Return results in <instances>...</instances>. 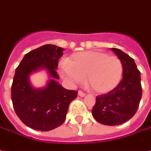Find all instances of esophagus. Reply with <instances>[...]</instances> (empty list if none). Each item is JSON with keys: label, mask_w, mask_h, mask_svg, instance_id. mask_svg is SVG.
Segmentation results:
<instances>
[{"label": "esophagus", "mask_w": 151, "mask_h": 151, "mask_svg": "<svg viewBox=\"0 0 151 151\" xmlns=\"http://www.w3.org/2000/svg\"><path fill=\"white\" fill-rule=\"evenodd\" d=\"M78 95H79L80 97H84L86 95V93H83V91H78Z\"/></svg>", "instance_id": "obj_1"}]
</instances>
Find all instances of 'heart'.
<instances>
[{"instance_id": "heart-1", "label": "heart", "mask_w": 151, "mask_h": 151, "mask_svg": "<svg viewBox=\"0 0 151 151\" xmlns=\"http://www.w3.org/2000/svg\"><path fill=\"white\" fill-rule=\"evenodd\" d=\"M63 79L70 84L86 83L97 93H107L120 83L124 72L122 60L114 55L101 51H87L73 54L67 63L59 68Z\"/></svg>"}]
</instances>
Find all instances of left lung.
I'll return each mask as SVG.
<instances>
[{
	"label": "left lung",
	"instance_id": "left-lung-1",
	"mask_svg": "<svg viewBox=\"0 0 151 151\" xmlns=\"http://www.w3.org/2000/svg\"><path fill=\"white\" fill-rule=\"evenodd\" d=\"M111 50L123 63L122 79L114 90L97 96L92 110L95 120L107 126L120 125L132 118L142 96L140 73L134 59L118 49Z\"/></svg>",
	"mask_w": 151,
	"mask_h": 151
}]
</instances>
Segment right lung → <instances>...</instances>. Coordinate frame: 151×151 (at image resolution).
Listing matches in <instances>:
<instances>
[{
    "instance_id": "add662e5",
    "label": "right lung",
    "mask_w": 151,
    "mask_h": 151,
    "mask_svg": "<svg viewBox=\"0 0 151 151\" xmlns=\"http://www.w3.org/2000/svg\"><path fill=\"white\" fill-rule=\"evenodd\" d=\"M63 49L45 45L29 52L16 68L11 86V100L15 113L25 126L31 129L48 132L64 122L69 104L78 92L63 88L55 80L59 79L56 69ZM45 67L53 78L44 89H33L28 76L34 71Z\"/></svg>"
}]
</instances>
